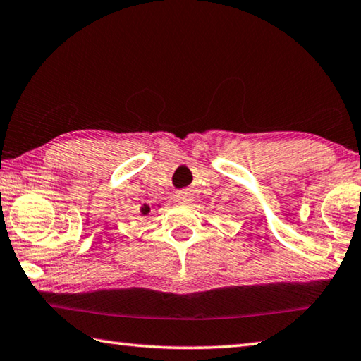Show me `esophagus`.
Segmentation results:
<instances>
[{"label": "esophagus", "instance_id": "34e87169", "mask_svg": "<svg viewBox=\"0 0 361 361\" xmlns=\"http://www.w3.org/2000/svg\"><path fill=\"white\" fill-rule=\"evenodd\" d=\"M192 195H190V192H179L178 195H176V201L180 202V204H188L192 202Z\"/></svg>", "mask_w": 361, "mask_h": 361}]
</instances>
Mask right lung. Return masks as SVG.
<instances>
[{"label": "right lung", "instance_id": "right-lung-1", "mask_svg": "<svg viewBox=\"0 0 361 361\" xmlns=\"http://www.w3.org/2000/svg\"><path fill=\"white\" fill-rule=\"evenodd\" d=\"M149 212H151V207H149L147 204H145V206L141 207V214H142V215H147Z\"/></svg>", "mask_w": 361, "mask_h": 361}]
</instances>
